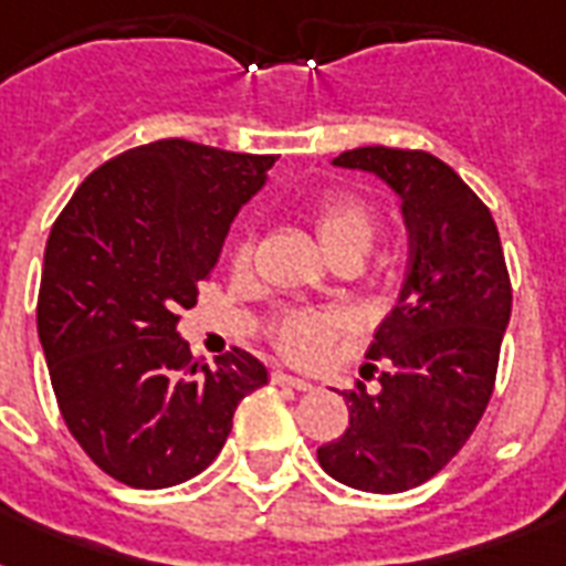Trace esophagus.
<instances>
[{
  "label": "esophagus",
  "mask_w": 566,
  "mask_h": 566,
  "mask_svg": "<svg viewBox=\"0 0 566 566\" xmlns=\"http://www.w3.org/2000/svg\"><path fill=\"white\" fill-rule=\"evenodd\" d=\"M270 378H273V385L291 387V390H300V394H305V390H311V385H308V381H305V378L287 376V373H282V370H275Z\"/></svg>",
  "instance_id": "obj_1"
}]
</instances>
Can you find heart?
I'll return each mask as SVG.
<instances>
[{
	"mask_svg": "<svg viewBox=\"0 0 566 566\" xmlns=\"http://www.w3.org/2000/svg\"><path fill=\"white\" fill-rule=\"evenodd\" d=\"M314 231L319 247L335 261L340 255L367 252L376 234V211L367 199L355 193H328L314 208ZM255 258V238L240 231L229 252V266L234 275H247ZM353 332V323L344 311L335 308H291L282 311L266 328V340L275 353L300 367H314L332 353L335 340Z\"/></svg>",
	"mask_w": 566,
	"mask_h": 566,
	"instance_id": "heart-1",
	"label": "heart"
}]
</instances>
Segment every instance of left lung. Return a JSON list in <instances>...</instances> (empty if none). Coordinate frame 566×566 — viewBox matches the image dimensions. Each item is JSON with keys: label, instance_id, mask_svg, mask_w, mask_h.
I'll list each match as a JSON object with an SVG mask.
<instances>
[{"label": "left lung", "instance_id": "1", "mask_svg": "<svg viewBox=\"0 0 566 566\" xmlns=\"http://www.w3.org/2000/svg\"><path fill=\"white\" fill-rule=\"evenodd\" d=\"M337 167L376 172L402 196L411 238L402 293L367 349L378 394H344L349 429L317 449L355 491L402 493L458 455L491 402L511 317V279L488 205L422 149L358 146Z\"/></svg>", "mask_w": 566, "mask_h": 566}]
</instances>
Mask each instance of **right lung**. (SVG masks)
I'll return each mask as SVG.
<instances>
[{
	"label": "right lung",
	"mask_w": 566,
	"mask_h": 566,
	"mask_svg": "<svg viewBox=\"0 0 566 566\" xmlns=\"http://www.w3.org/2000/svg\"><path fill=\"white\" fill-rule=\"evenodd\" d=\"M275 155L155 140L78 185L49 231L38 335L57 411L111 479L158 491L202 473L240 399L266 385L243 349L213 367L176 332Z\"/></svg>",
	"instance_id": "1"
}]
</instances>
